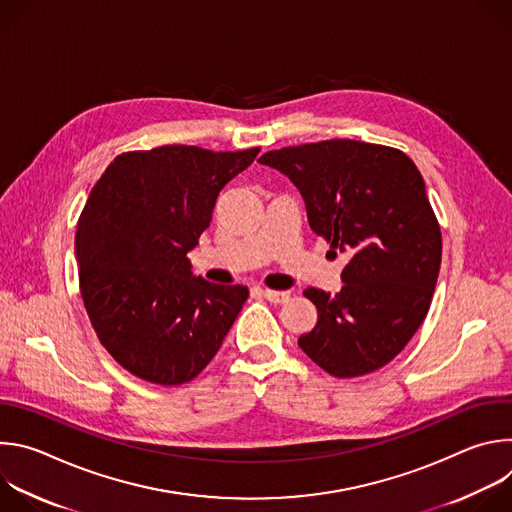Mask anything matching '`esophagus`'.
Wrapping results in <instances>:
<instances>
[{"label": "esophagus", "instance_id": "34e87169", "mask_svg": "<svg viewBox=\"0 0 512 512\" xmlns=\"http://www.w3.org/2000/svg\"><path fill=\"white\" fill-rule=\"evenodd\" d=\"M263 296H265L269 302H273V304H283V302L289 300V291H279V289H269V287H265V289H263Z\"/></svg>", "mask_w": 512, "mask_h": 512}]
</instances>
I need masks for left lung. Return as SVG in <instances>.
I'll return each mask as SVG.
<instances>
[{"label": "left lung", "mask_w": 512, "mask_h": 512, "mask_svg": "<svg viewBox=\"0 0 512 512\" xmlns=\"http://www.w3.org/2000/svg\"><path fill=\"white\" fill-rule=\"evenodd\" d=\"M259 162L296 184L312 231L350 257L338 294L304 291L318 322L300 348L338 379L385 367L425 320L442 263L417 166L401 150L354 139L289 145Z\"/></svg>", "instance_id": "obj_1"}]
</instances>
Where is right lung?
I'll return each instance as SVG.
<instances>
[{
	"instance_id": "right-lung-1",
	"label": "right lung",
	"mask_w": 512,
	"mask_h": 512,
	"mask_svg": "<svg viewBox=\"0 0 512 512\" xmlns=\"http://www.w3.org/2000/svg\"><path fill=\"white\" fill-rule=\"evenodd\" d=\"M257 154L125 152L93 186L75 239L81 296L101 344L131 375L166 387L192 381L237 320L247 285L196 277L186 255L218 194Z\"/></svg>"
}]
</instances>
